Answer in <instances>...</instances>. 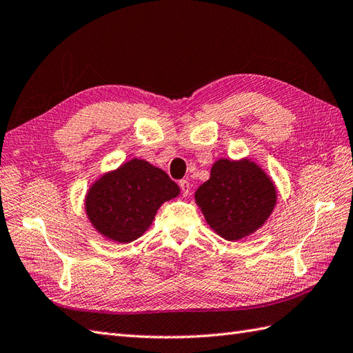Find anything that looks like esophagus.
<instances>
[{
    "instance_id": "obj_1",
    "label": "esophagus",
    "mask_w": 353,
    "mask_h": 353,
    "mask_svg": "<svg viewBox=\"0 0 353 353\" xmlns=\"http://www.w3.org/2000/svg\"><path fill=\"white\" fill-rule=\"evenodd\" d=\"M179 186H180V191H182V194H183L185 196L190 195V192H191V185H190V182H188V180H180Z\"/></svg>"
}]
</instances>
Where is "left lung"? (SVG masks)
Listing matches in <instances>:
<instances>
[{"instance_id": "left-lung-1", "label": "left lung", "mask_w": 353, "mask_h": 353, "mask_svg": "<svg viewBox=\"0 0 353 353\" xmlns=\"http://www.w3.org/2000/svg\"><path fill=\"white\" fill-rule=\"evenodd\" d=\"M195 201L219 236L239 241L265 224L276 203V191L257 163L219 159L210 179L196 190Z\"/></svg>"}]
</instances>
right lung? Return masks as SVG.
Wrapping results in <instances>:
<instances>
[{
    "label": "right lung",
    "instance_id": "right-lung-1",
    "mask_svg": "<svg viewBox=\"0 0 353 353\" xmlns=\"http://www.w3.org/2000/svg\"><path fill=\"white\" fill-rule=\"evenodd\" d=\"M177 195L179 186L165 171L143 159H132L90 188L85 210L101 234L128 243L150 227L163 201Z\"/></svg>",
    "mask_w": 353,
    "mask_h": 353
}]
</instances>
